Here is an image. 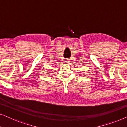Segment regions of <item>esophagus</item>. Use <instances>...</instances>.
Here are the masks:
<instances>
[{
    "label": "esophagus",
    "mask_w": 127,
    "mask_h": 127,
    "mask_svg": "<svg viewBox=\"0 0 127 127\" xmlns=\"http://www.w3.org/2000/svg\"><path fill=\"white\" fill-rule=\"evenodd\" d=\"M69 60L68 59H66V60H65V62L66 63H69Z\"/></svg>",
    "instance_id": "34e87169"
}]
</instances>
